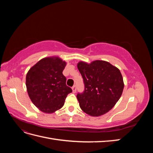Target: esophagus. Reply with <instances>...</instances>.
Returning <instances> with one entry per match:
<instances>
[{
  "label": "esophagus",
  "mask_w": 153,
  "mask_h": 153,
  "mask_svg": "<svg viewBox=\"0 0 153 153\" xmlns=\"http://www.w3.org/2000/svg\"><path fill=\"white\" fill-rule=\"evenodd\" d=\"M72 90H73V92H74V93H75L76 91V85H73L72 87Z\"/></svg>",
  "instance_id": "obj_1"
}]
</instances>
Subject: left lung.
I'll use <instances>...</instances> for the list:
<instances>
[{
    "label": "left lung",
    "mask_w": 153,
    "mask_h": 153,
    "mask_svg": "<svg viewBox=\"0 0 153 153\" xmlns=\"http://www.w3.org/2000/svg\"><path fill=\"white\" fill-rule=\"evenodd\" d=\"M77 67L85 85L84 91L76 96L81 109L93 117L108 112L123 91L124 85L119 69L108 62L99 60L90 64L80 61Z\"/></svg>",
    "instance_id": "8db88e82"
}]
</instances>
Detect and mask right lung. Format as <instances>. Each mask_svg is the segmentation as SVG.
Instances as JSON below:
<instances>
[{"label": "right lung", "mask_w": 153, "mask_h": 153, "mask_svg": "<svg viewBox=\"0 0 153 153\" xmlns=\"http://www.w3.org/2000/svg\"><path fill=\"white\" fill-rule=\"evenodd\" d=\"M66 62L58 57L41 59L27 73V91L32 102L44 113L61 108L72 89L62 71Z\"/></svg>", "instance_id": "add662e5"}]
</instances>
